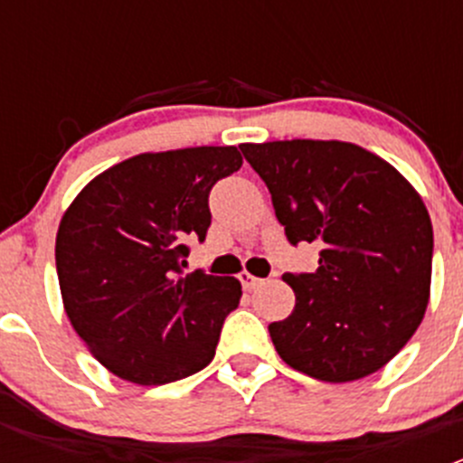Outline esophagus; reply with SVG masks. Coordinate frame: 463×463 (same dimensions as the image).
Masks as SVG:
<instances>
[{
	"instance_id": "34e87169",
	"label": "esophagus",
	"mask_w": 463,
	"mask_h": 463,
	"mask_svg": "<svg viewBox=\"0 0 463 463\" xmlns=\"http://www.w3.org/2000/svg\"><path fill=\"white\" fill-rule=\"evenodd\" d=\"M240 282H241V287L246 288V291H253V288H258V287H261V284H264V279L255 278V275H250L249 270H244V273H240Z\"/></svg>"
}]
</instances>
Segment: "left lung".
<instances>
[{
  "instance_id": "1",
  "label": "left lung",
  "mask_w": 463,
  "mask_h": 463,
  "mask_svg": "<svg viewBox=\"0 0 463 463\" xmlns=\"http://www.w3.org/2000/svg\"><path fill=\"white\" fill-rule=\"evenodd\" d=\"M270 193L284 235L320 246L314 273H284L296 293L270 322L279 358L326 383L390 363L426 314L432 223L417 190L376 154L343 141L240 145Z\"/></svg>"
}]
</instances>
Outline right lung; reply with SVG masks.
Instances as JSON below:
<instances>
[{
  "mask_svg": "<svg viewBox=\"0 0 463 463\" xmlns=\"http://www.w3.org/2000/svg\"><path fill=\"white\" fill-rule=\"evenodd\" d=\"M241 167L237 147L138 154L73 199L55 237L64 311L89 352L138 385H165L214 356L241 284L184 275L190 241L205 240L213 185Z\"/></svg>",
  "mask_w": 463,
  "mask_h": 463,
  "instance_id": "1",
  "label": "right lung"
}]
</instances>
